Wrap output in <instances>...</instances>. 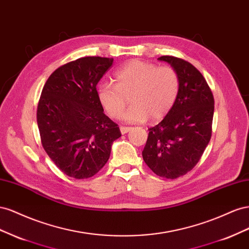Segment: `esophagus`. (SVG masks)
<instances>
[{
  "mask_svg": "<svg viewBox=\"0 0 249 249\" xmlns=\"http://www.w3.org/2000/svg\"><path fill=\"white\" fill-rule=\"evenodd\" d=\"M130 129H131V127H126V126H121L120 127V130H121V133H122V134L127 133Z\"/></svg>",
  "mask_w": 249,
  "mask_h": 249,
  "instance_id": "obj_1",
  "label": "esophagus"
}]
</instances>
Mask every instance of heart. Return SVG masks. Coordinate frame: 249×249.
Returning a JSON list of instances; mask_svg holds the SVG:
<instances>
[{"mask_svg":"<svg viewBox=\"0 0 249 249\" xmlns=\"http://www.w3.org/2000/svg\"><path fill=\"white\" fill-rule=\"evenodd\" d=\"M115 81V85L109 82L99 85V102L109 117L120 119L130 98L132 106L124 115L130 123L145 122L148 118L153 122L164 119L171 111L180 89V77L175 68L137 59L118 69Z\"/></svg>","mask_w":249,"mask_h":249,"instance_id":"obj_1","label":"heart"}]
</instances>
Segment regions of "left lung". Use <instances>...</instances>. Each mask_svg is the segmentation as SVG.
<instances>
[{
	"label": "left lung",
	"mask_w": 249,
	"mask_h": 249,
	"mask_svg": "<svg viewBox=\"0 0 249 249\" xmlns=\"http://www.w3.org/2000/svg\"><path fill=\"white\" fill-rule=\"evenodd\" d=\"M159 60L176 69L180 89L171 111L149 129L143 159L156 175L175 179L200 160L212 137L215 101L207 80L192 63L168 55Z\"/></svg>",
	"instance_id": "1"
}]
</instances>
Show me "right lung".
Here are the masks:
<instances>
[{
  "label": "right lung",
  "instance_id": "obj_1",
  "mask_svg": "<svg viewBox=\"0 0 249 249\" xmlns=\"http://www.w3.org/2000/svg\"><path fill=\"white\" fill-rule=\"evenodd\" d=\"M112 61L100 56L70 61L50 75L41 90L36 113L41 145L59 170L76 179L100 171L121 137L96 88Z\"/></svg>",
  "mask_w": 249,
  "mask_h": 249
}]
</instances>
